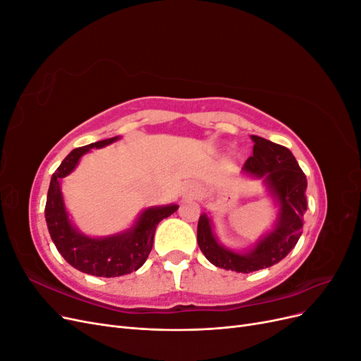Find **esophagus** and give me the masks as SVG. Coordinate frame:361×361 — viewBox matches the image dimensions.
Wrapping results in <instances>:
<instances>
[{
  "label": "esophagus",
  "mask_w": 361,
  "mask_h": 361,
  "mask_svg": "<svg viewBox=\"0 0 361 361\" xmlns=\"http://www.w3.org/2000/svg\"><path fill=\"white\" fill-rule=\"evenodd\" d=\"M183 195H187V197H194V195H197V191H195V188H187L183 192Z\"/></svg>",
  "instance_id": "esophagus-1"
}]
</instances>
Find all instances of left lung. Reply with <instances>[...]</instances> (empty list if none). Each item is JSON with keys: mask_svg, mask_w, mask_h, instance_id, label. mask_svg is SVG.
Returning a JSON list of instances; mask_svg holds the SVG:
<instances>
[{"mask_svg": "<svg viewBox=\"0 0 361 361\" xmlns=\"http://www.w3.org/2000/svg\"><path fill=\"white\" fill-rule=\"evenodd\" d=\"M251 140L255 143L253 155L245 161L243 173L248 178L264 180L272 200L279 206L274 228L241 253L218 241L207 214L200 215L197 224V243L204 257L218 268L244 274L269 268L285 259L298 243L304 214L307 211V179L292 152L257 135H251Z\"/></svg>", "mask_w": 361, "mask_h": 361, "instance_id": "obj_1", "label": "left lung"}]
</instances>
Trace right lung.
Here are the masks:
<instances>
[{
	"label": "right lung",
	"mask_w": 361,
	"mask_h": 361,
	"mask_svg": "<svg viewBox=\"0 0 361 361\" xmlns=\"http://www.w3.org/2000/svg\"><path fill=\"white\" fill-rule=\"evenodd\" d=\"M118 138H106L73 149L52 174L45 206L48 231L59 253L73 268L96 277H120L143 267L154 245L158 223L179 207L174 203L147 207L126 231L102 238L84 235L73 226L61 192L63 178L69 176L87 152L105 147Z\"/></svg>",
	"instance_id": "add662e5"
}]
</instances>
